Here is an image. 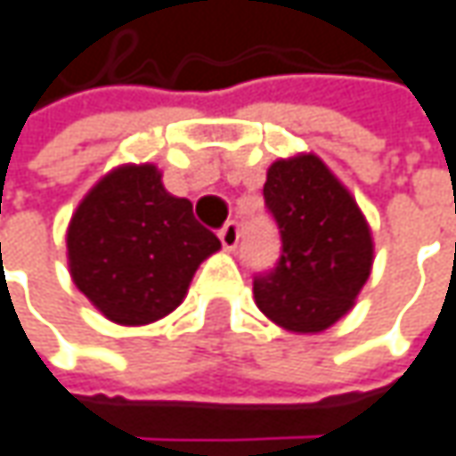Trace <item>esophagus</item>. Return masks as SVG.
<instances>
[{
	"label": "esophagus",
	"mask_w": 456,
	"mask_h": 456,
	"mask_svg": "<svg viewBox=\"0 0 456 456\" xmlns=\"http://www.w3.org/2000/svg\"><path fill=\"white\" fill-rule=\"evenodd\" d=\"M220 244L223 248H228V251H233L236 246H239V239H241V231H239V223L236 220H228L223 228H220Z\"/></svg>",
	"instance_id": "obj_1"
}]
</instances>
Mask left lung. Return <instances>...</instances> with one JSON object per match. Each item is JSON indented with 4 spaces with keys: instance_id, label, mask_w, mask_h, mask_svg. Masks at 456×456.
Returning <instances> with one entry per match:
<instances>
[{
    "instance_id": "8db88e82",
    "label": "left lung",
    "mask_w": 456,
    "mask_h": 456,
    "mask_svg": "<svg viewBox=\"0 0 456 456\" xmlns=\"http://www.w3.org/2000/svg\"><path fill=\"white\" fill-rule=\"evenodd\" d=\"M265 205L280 228L275 270L254 277L259 311L288 332H324L371 275V228L340 179L311 152L275 160Z\"/></svg>"
}]
</instances>
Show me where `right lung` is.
I'll list each match as a JSON object with an SVG mask.
<instances>
[{
	"instance_id": "1",
	"label": "right lung",
	"mask_w": 456,
	"mask_h": 456,
	"mask_svg": "<svg viewBox=\"0 0 456 456\" xmlns=\"http://www.w3.org/2000/svg\"><path fill=\"white\" fill-rule=\"evenodd\" d=\"M220 248L191 202L166 191L160 171L118 166L77 205L67 228L75 285L106 319L140 327L179 306L197 267Z\"/></svg>"
}]
</instances>
